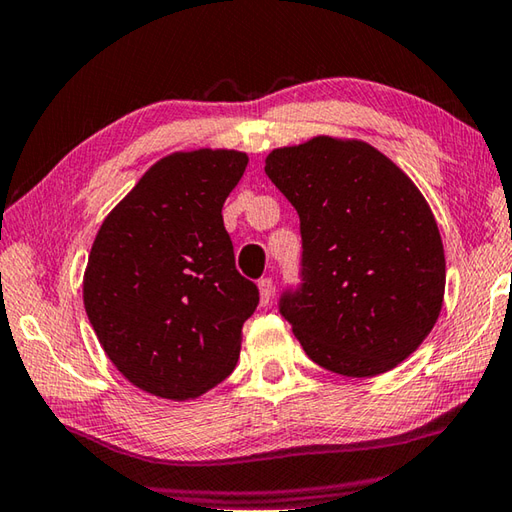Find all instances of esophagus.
<instances>
[{
	"label": "esophagus",
	"mask_w": 512,
	"mask_h": 512,
	"mask_svg": "<svg viewBox=\"0 0 512 512\" xmlns=\"http://www.w3.org/2000/svg\"><path fill=\"white\" fill-rule=\"evenodd\" d=\"M258 292H260V305H267L272 301V294H274V281L272 278H260L258 281Z\"/></svg>",
	"instance_id": "obj_1"
}]
</instances>
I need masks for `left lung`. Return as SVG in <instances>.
Instances as JSON below:
<instances>
[{
  "label": "left lung",
  "instance_id": "1",
  "mask_svg": "<svg viewBox=\"0 0 512 512\" xmlns=\"http://www.w3.org/2000/svg\"><path fill=\"white\" fill-rule=\"evenodd\" d=\"M265 173L301 218L303 283L281 296V314L305 354L354 379L397 368L435 327L446 289L426 198L361 140L274 149Z\"/></svg>",
  "mask_w": 512,
  "mask_h": 512
}]
</instances>
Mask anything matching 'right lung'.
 <instances>
[{
  "mask_svg": "<svg viewBox=\"0 0 512 512\" xmlns=\"http://www.w3.org/2000/svg\"><path fill=\"white\" fill-rule=\"evenodd\" d=\"M247 160L231 149L171 153L93 240L86 316L118 372L153 397L196 399L236 368L258 287L238 274L223 205Z\"/></svg>",
  "mask_w": 512,
  "mask_h": 512,
  "instance_id": "add662e5",
  "label": "right lung"
}]
</instances>
